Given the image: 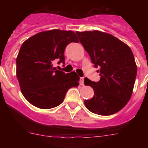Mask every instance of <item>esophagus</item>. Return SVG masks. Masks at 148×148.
Returning <instances> with one entry per match:
<instances>
[{"mask_svg":"<svg viewBox=\"0 0 148 148\" xmlns=\"http://www.w3.org/2000/svg\"><path fill=\"white\" fill-rule=\"evenodd\" d=\"M84 77H82L80 78V84L81 85H84Z\"/></svg>","mask_w":148,"mask_h":148,"instance_id":"1","label":"esophagus"}]
</instances>
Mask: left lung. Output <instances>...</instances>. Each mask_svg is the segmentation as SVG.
<instances>
[{
    "mask_svg": "<svg viewBox=\"0 0 148 148\" xmlns=\"http://www.w3.org/2000/svg\"><path fill=\"white\" fill-rule=\"evenodd\" d=\"M81 44L101 76L95 82L84 78L94 95L84 101L86 108L95 114L110 116L121 110L131 97L137 74L132 50L110 34L100 31L76 32Z\"/></svg>",
    "mask_w": 148,
    "mask_h": 148,
    "instance_id": "1",
    "label": "left lung"
}]
</instances>
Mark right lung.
Returning a JSON list of instances; mask_svg holds the SVG:
<instances>
[{
  "label": "right lung",
  "mask_w": 148,
  "mask_h": 148,
  "mask_svg": "<svg viewBox=\"0 0 148 148\" xmlns=\"http://www.w3.org/2000/svg\"><path fill=\"white\" fill-rule=\"evenodd\" d=\"M78 40L73 31L52 29L25 40L16 59V74L23 95L40 109L56 108L62 103L66 92L79 84L75 72L65 73L53 67V61L65 64V48Z\"/></svg>",
  "instance_id": "add662e5"
}]
</instances>
